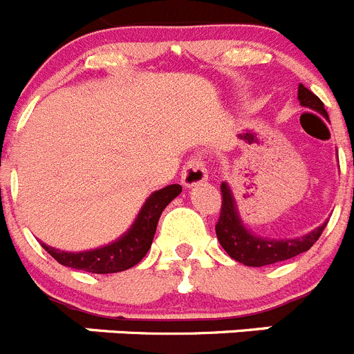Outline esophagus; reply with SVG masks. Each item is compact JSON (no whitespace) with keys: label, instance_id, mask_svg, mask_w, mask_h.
<instances>
[{"label":"esophagus","instance_id":"1","mask_svg":"<svg viewBox=\"0 0 354 354\" xmlns=\"http://www.w3.org/2000/svg\"><path fill=\"white\" fill-rule=\"evenodd\" d=\"M207 179V170H205L204 161L200 158H192L186 162L180 180H183L184 187H193L196 184L204 183Z\"/></svg>","mask_w":354,"mask_h":354}]
</instances>
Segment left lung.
Masks as SVG:
<instances>
[{"mask_svg":"<svg viewBox=\"0 0 354 354\" xmlns=\"http://www.w3.org/2000/svg\"><path fill=\"white\" fill-rule=\"evenodd\" d=\"M298 101L303 108L317 111L324 118H328L323 101L310 90L305 88L303 84L298 86ZM221 195H223V202H221L220 220L216 223V236H218V241H220L225 252L234 261L245 266H252V268H262V266L287 261V259H292L299 253L310 250L328 225V221H324L321 227L314 228L301 237H292V239L262 237L252 232L243 223L234 193L227 183H221Z\"/></svg>","mask_w":354,"mask_h":354,"instance_id":"8db88e82","label":"left lung"}]
</instances>
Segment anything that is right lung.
Wrapping results in <instances>:
<instances>
[{
  "mask_svg": "<svg viewBox=\"0 0 354 354\" xmlns=\"http://www.w3.org/2000/svg\"><path fill=\"white\" fill-rule=\"evenodd\" d=\"M180 192H183L180 184H170V186L152 193L143 202L133 225L118 239L111 241L104 246L84 250V252H65V250L48 246L46 243H40V245L55 261L67 268L97 274L126 271L145 257L152 246V239H154L162 209L167 207L175 196H179Z\"/></svg>",
  "mask_w": 354,
  "mask_h": 354,
  "instance_id": "right-lung-1",
  "label": "right lung"
}]
</instances>
